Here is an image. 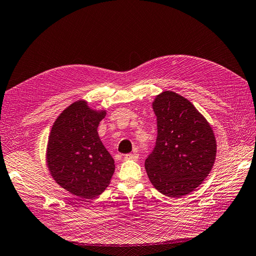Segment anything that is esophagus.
<instances>
[{
  "label": "esophagus",
  "instance_id": "1",
  "mask_svg": "<svg viewBox=\"0 0 256 256\" xmlns=\"http://www.w3.org/2000/svg\"><path fill=\"white\" fill-rule=\"evenodd\" d=\"M125 159L126 160H138V154H125Z\"/></svg>",
  "mask_w": 256,
  "mask_h": 256
}]
</instances>
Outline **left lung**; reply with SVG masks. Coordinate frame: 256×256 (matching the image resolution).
I'll list each match as a JSON object with an SVG mask.
<instances>
[{
  "label": "left lung",
  "mask_w": 256,
  "mask_h": 256,
  "mask_svg": "<svg viewBox=\"0 0 256 256\" xmlns=\"http://www.w3.org/2000/svg\"><path fill=\"white\" fill-rule=\"evenodd\" d=\"M158 136L145 160L150 182L162 194H188L212 171L216 144L212 129L188 99L164 92L152 102Z\"/></svg>",
  "instance_id": "8db88e82"
}]
</instances>
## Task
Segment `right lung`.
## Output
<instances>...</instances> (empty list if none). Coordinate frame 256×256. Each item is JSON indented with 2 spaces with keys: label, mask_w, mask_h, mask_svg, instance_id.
<instances>
[{
  "label": "right lung",
  "mask_w": 256,
  "mask_h": 256,
  "mask_svg": "<svg viewBox=\"0 0 256 256\" xmlns=\"http://www.w3.org/2000/svg\"><path fill=\"white\" fill-rule=\"evenodd\" d=\"M106 111H94L85 102L69 106L52 126L47 164L62 188L82 198H92L110 184L115 166L97 129Z\"/></svg>",
  "instance_id": "obj_1"
}]
</instances>
